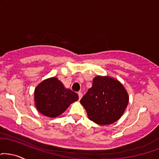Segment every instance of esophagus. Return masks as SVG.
<instances>
[{"label": "esophagus", "mask_w": 159, "mask_h": 159, "mask_svg": "<svg viewBox=\"0 0 159 159\" xmlns=\"http://www.w3.org/2000/svg\"><path fill=\"white\" fill-rule=\"evenodd\" d=\"M78 98H79V100H80V99L82 98V96H83V94H82L81 93H78Z\"/></svg>", "instance_id": "obj_1"}]
</instances>
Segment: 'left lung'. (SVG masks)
Wrapping results in <instances>:
<instances>
[{
    "label": "left lung",
    "instance_id": "1",
    "mask_svg": "<svg viewBox=\"0 0 159 159\" xmlns=\"http://www.w3.org/2000/svg\"><path fill=\"white\" fill-rule=\"evenodd\" d=\"M129 97L123 85L110 77L96 76L80 102L91 121L107 125L118 121L127 108Z\"/></svg>",
    "mask_w": 159,
    "mask_h": 159
}]
</instances>
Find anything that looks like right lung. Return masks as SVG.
<instances>
[{"mask_svg": "<svg viewBox=\"0 0 159 159\" xmlns=\"http://www.w3.org/2000/svg\"><path fill=\"white\" fill-rule=\"evenodd\" d=\"M78 99L77 93L66 89L56 78L42 81L35 90L36 108L41 114L48 117L58 116Z\"/></svg>", "mask_w": 159, "mask_h": 159, "instance_id": "right-lung-1", "label": "right lung"}]
</instances>
